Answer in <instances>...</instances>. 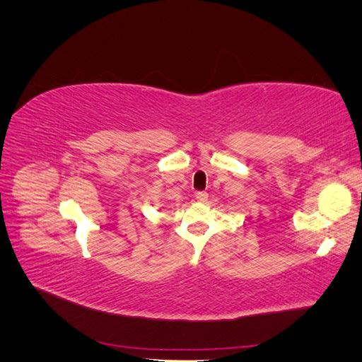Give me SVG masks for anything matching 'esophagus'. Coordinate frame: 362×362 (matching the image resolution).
Masks as SVG:
<instances>
[{
	"label": "esophagus",
	"instance_id": "34e87169",
	"mask_svg": "<svg viewBox=\"0 0 362 362\" xmlns=\"http://www.w3.org/2000/svg\"><path fill=\"white\" fill-rule=\"evenodd\" d=\"M194 198L198 202H205L208 199V193L206 192H198L194 194Z\"/></svg>",
	"mask_w": 362,
	"mask_h": 362
}]
</instances>
